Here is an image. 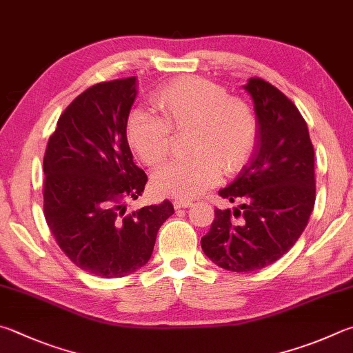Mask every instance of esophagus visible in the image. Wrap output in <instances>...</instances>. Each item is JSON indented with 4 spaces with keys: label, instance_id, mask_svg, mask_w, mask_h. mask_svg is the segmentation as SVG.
Returning <instances> with one entry per match:
<instances>
[{
    "label": "esophagus",
    "instance_id": "obj_1",
    "mask_svg": "<svg viewBox=\"0 0 353 353\" xmlns=\"http://www.w3.org/2000/svg\"><path fill=\"white\" fill-rule=\"evenodd\" d=\"M172 205H174L176 210H181V208H187L191 205L190 201H179V199H176L174 202H172Z\"/></svg>",
    "mask_w": 353,
    "mask_h": 353
}]
</instances>
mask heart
<instances>
[{
	"mask_svg": "<svg viewBox=\"0 0 353 353\" xmlns=\"http://www.w3.org/2000/svg\"><path fill=\"white\" fill-rule=\"evenodd\" d=\"M162 117L132 110L125 136L132 151L146 165H157L168 156L172 131L190 130L191 156L170 160L152 176L159 194L187 201L214 187L222 170L238 172L258 140V120L253 108L230 97L227 89L201 77H181L165 85L156 95Z\"/></svg>",
	"mask_w": 353,
	"mask_h": 353,
	"instance_id": "b5f03b06",
	"label": "heart"
}]
</instances>
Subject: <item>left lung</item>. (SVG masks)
I'll list each match as a JSON object with an SVG mask.
<instances>
[{
  "label": "left lung",
  "mask_w": 353,
  "mask_h": 353,
  "mask_svg": "<svg viewBox=\"0 0 353 353\" xmlns=\"http://www.w3.org/2000/svg\"><path fill=\"white\" fill-rule=\"evenodd\" d=\"M254 101L258 140L239 176L219 196L239 202L214 210L203 253L225 270H261L290 250L315 207V151L303 115L270 83L253 77L245 85Z\"/></svg>",
  "instance_id": "8db88e82"
}]
</instances>
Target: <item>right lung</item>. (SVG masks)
Wrapping results in <instances>:
<instances>
[{
  "instance_id": "1",
  "label": "right lung",
  "mask_w": 353,
  "mask_h": 353,
  "mask_svg": "<svg viewBox=\"0 0 353 353\" xmlns=\"http://www.w3.org/2000/svg\"><path fill=\"white\" fill-rule=\"evenodd\" d=\"M136 95V77L88 88L60 115L43 160L50 233L77 267L108 279L143 267L174 214L170 201L125 213L148 182L125 136Z\"/></svg>"
}]
</instances>
